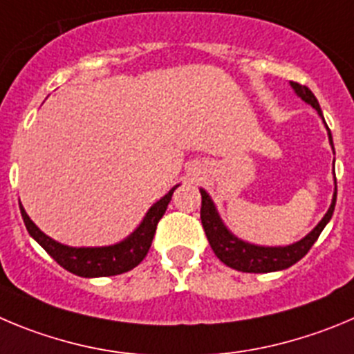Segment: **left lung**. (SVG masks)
<instances>
[{
	"instance_id": "left-lung-1",
	"label": "left lung",
	"mask_w": 354,
	"mask_h": 354,
	"mask_svg": "<svg viewBox=\"0 0 354 354\" xmlns=\"http://www.w3.org/2000/svg\"><path fill=\"white\" fill-rule=\"evenodd\" d=\"M302 101L307 104H311L319 117L323 118L322 108H319L318 99L311 92V88L306 85H300L297 82H290ZM328 140L332 145V134L328 131ZM201 196H203V203H201V222H203L204 232H206L207 241L211 244V250L214 255L222 260L225 266L232 267V269L241 270V272H274V270H283L292 267L293 263L299 262L302 257L307 255V252L311 250L313 244L319 237L322 230L325 229L326 223L332 218L333 209H335V199H337V181H335V192H333L332 204H330L328 211L325 216L322 218V222L307 234L304 239L297 241V243L290 244V246H257V244H250L246 241H241L239 237L234 236L225 225H223L222 218L218 214L216 207H214L213 201H211L209 194L201 188Z\"/></svg>"
}]
</instances>
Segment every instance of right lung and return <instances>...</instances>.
<instances>
[{"label": "right lung", "instance_id": "1", "mask_svg": "<svg viewBox=\"0 0 354 354\" xmlns=\"http://www.w3.org/2000/svg\"><path fill=\"white\" fill-rule=\"evenodd\" d=\"M178 188L173 187L166 196L160 201L153 204L148 209L147 216L143 218V222L140 223L134 232L127 237V239L120 241L111 246H101V248H71L66 244L57 243L47 234H43L38 227L32 223L31 218L24 211L21 204V214L22 220L26 223L29 236L39 244V246L55 260L61 267H64L69 272L77 274L82 277H102V276H117V274H124L127 270L134 269L143 262L147 257L148 250L153 241L155 230H157V223L167 209V204L171 203L173 192Z\"/></svg>", "mask_w": 354, "mask_h": 354}]
</instances>
